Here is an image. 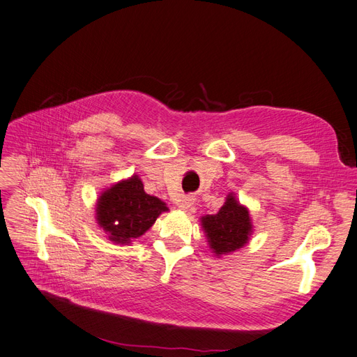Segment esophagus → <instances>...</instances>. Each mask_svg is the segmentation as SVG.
<instances>
[{
    "label": "esophagus",
    "mask_w": 357,
    "mask_h": 357,
    "mask_svg": "<svg viewBox=\"0 0 357 357\" xmlns=\"http://www.w3.org/2000/svg\"><path fill=\"white\" fill-rule=\"evenodd\" d=\"M193 205V197L188 195V197H183L180 201H178V207L181 210H189Z\"/></svg>",
    "instance_id": "obj_1"
}]
</instances>
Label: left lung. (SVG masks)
<instances>
[{"mask_svg": "<svg viewBox=\"0 0 357 357\" xmlns=\"http://www.w3.org/2000/svg\"><path fill=\"white\" fill-rule=\"evenodd\" d=\"M201 223L207 234L210 247L218 256L241 248L252 234L250 214L240 202H236L232 193L219 213L205 215Z\"/></svg>", "mask_w": 357, "mask_h": 357, "instance_id": "left-lung-1", "label": "left lung"}]
</instances>
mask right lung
I'll use <instances>...</instances> for the list:
<instances>
[{
    "instance_id": "right-lung-1",
    "label": "right lung",
    "mask_w": 357,
    "mask_h": 357,
    "mask_svg": "<svg viewBox=\"0 0 357 357\" xmlns=\"http://www.w3.org/2000/svg\"><path fill=\"white\" fill-rule=\"evenodd\" d=\"M167 210L159 198L147 195L138 176H132L102 193L96 220L112 241L125 244L152 228L158 215Z\"/></svg>"
}]
</instances>
